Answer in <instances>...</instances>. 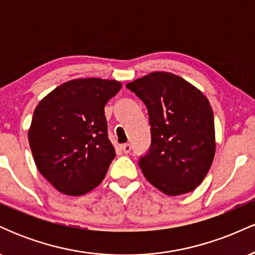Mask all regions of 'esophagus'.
<instances>
[{"label":"esophagus","mask_w":255,"mask_h":255,"mask_svg":"<svg viewBox=\"0 0 255 255\" xmlns=\"http://www.w3.org/2000/svg\"><path fill=\"white\" fill-rule=\"evenodd\" d=\"M121 150L124 151L125 153H129L131 150V146L129 144H124V145H121Z\"/></svg>","instance_id":"obj_1"}]
</instances>
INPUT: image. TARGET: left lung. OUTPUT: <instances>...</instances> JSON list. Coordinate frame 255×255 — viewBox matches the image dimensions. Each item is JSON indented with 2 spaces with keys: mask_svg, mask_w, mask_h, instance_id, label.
Returning a JSON list of instances; mask_svg holds the SVG:
<instances>
[{
  "mask_svg": "<svg viewBox=\"0 0 255 255\" xmlns=\"http://www.w3.org/2000/svg\"><path fill=\"white\" fill-rule=\"evenodd\" d=\"M126 86L148 111L151 147L139 160L145 178L171 197L194 191L216 153L209 99L194 85L169 72L150 73Z\"/></svg>",
  "mask_w": 255,
  "mask_h": 255,
  "instance_id": "1",
  "label": "left lung"
}]
</instances>
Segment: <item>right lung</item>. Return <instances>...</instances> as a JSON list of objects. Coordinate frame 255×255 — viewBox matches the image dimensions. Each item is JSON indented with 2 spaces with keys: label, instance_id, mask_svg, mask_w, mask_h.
<instances>
[{
  "label": "right lung",
  "instance_id": "obj_1",
  "mask_svg": "<svg viewBox=\"0 0 255 255\" xmlns=\"http://www.w3.org/2000/svg\"><path fill=\"white\" fill-rule=\"evenodd\" d=\"M121 87L118 80L74 79L38 103L28 142L38 170L58 192L83 195L104 180L116 156L104 107Z\"/></svg>",
  "mask_w": 255,
  "mask_h": 255
}]
</instances>
